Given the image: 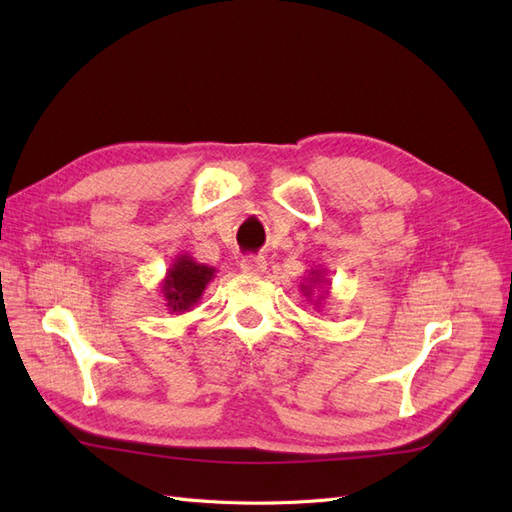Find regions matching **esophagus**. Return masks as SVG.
Listing matches in <instances>:
<instances>
[{"mask_svg":"<svg viewBox=\"0 0 512 512\" xmlns=\"http://www.w3.org/2000/svg\"><path fill=\"white\" fill-rule=\"evenodd\" d=\"M241 271L245 275H262L267 271V258L265 256H245L241 260Z\"/></svg>","mask_w":512,"mask_h":512,"instance_id":"1","label":"esophagus"}]
</instances>
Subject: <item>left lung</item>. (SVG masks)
I'll return each mask as SVG.
<instances>
[{
  "label": "left lung",
  "instance_id": "1",
  "mask_svg": "<svg viewBox=\"0 0 512 512\" xmlns=\"http://www.w3.org/2000/svg\"><path fill=\"white\" fill-rule=\"evenodd\" d=\"M305 282H307V284H301V292L305 294L307 301H312V294H314V290H316L318 286L327 284V290H322L320 297H316V301H314L316 307H320L322 301H324V297H329V286H331V282L327 280V277H324V271H322V269H312V271H309L307 277H305Z\"/></svg>",
  "mask_w": 512,
  "mask_h": 512
}]
</instances>
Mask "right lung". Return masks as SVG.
I'll list each match as a JSON object with an SVG mask.
<instances>
[{"mask_svg": "<svg viewBox=\"0 0 512 512\" xmlns=\"http://www.w3.org/2000/svg\"><path fill=\"white\" fill-rule=\"evenodd\" d=\"M215 273L218 271L203 265V262H196L190 254H179L170 262L164 280L160 282V292L168 314L190 312L200 297H203Z\"/></svg>", "mask_w": 512, "mask_h": 512, "instance_id": "obj_1", "label": "right lung"}]
</instances>
